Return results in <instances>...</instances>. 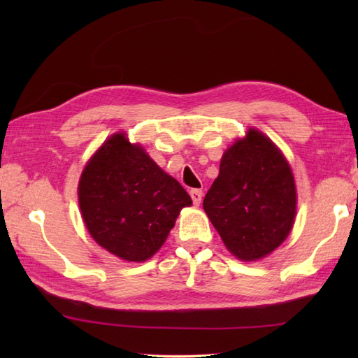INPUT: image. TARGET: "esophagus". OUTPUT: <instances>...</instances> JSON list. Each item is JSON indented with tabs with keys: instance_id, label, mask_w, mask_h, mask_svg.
Wrapping results in <instances>:
<instances>
[{
	"instance_id": "esophagus-1",
	"label": "esophagus",
	"mask_w": 358,
	"mask_h": 358,
	"mask_svg": "<svg viewBox=\"0 0 358 358\" xmlns=\"http://www.w3.org/2000/svg\"><path fill=\"white\" fill-rule=\"evenodd\" d=\"M189 194H191V199H192L195 206H199V204L201 203V199H203V191H201V189H192V191L189 192Z\"/></svg>"
}]
</instances>
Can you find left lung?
Returning <instances> with one entry per match:
<instances>
[{
    "mask_svg": "<svg viewBox=\"0 0 358 358\" xmlns=\"http://www.w3.org/2000/svg\"><path fill=\"white\" fill-rule=\"evenodd\" d=\"M203 208L232 255L260 260L292 229L296 191L291 166L268 136L249 129L223 154Z\"/></svg>",
    "mask_w": 358,
    "mask_h": 358,
    "instance_id": "obj_1",
    "label": "left lung"
}]
</instances>
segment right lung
<instances>
[{
  "label": "right lung",
  "mask_w": 358,
  "mask_h": 358,
  "mask_svg": "<svg viewBox=\"0 0 358 358\" xmlns=\"http://www.w3.org/2000/svg\"><path fill=\"white\" fill-rule=\"evenodd\" d=\"M78 201L98 245L138 263L163 246L180 210L192 204L185 187L126 134L112 135L89 159Z\"/></svg>",
  "instance_id": "right-lung-1"
}]
</instances>
